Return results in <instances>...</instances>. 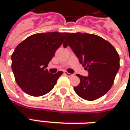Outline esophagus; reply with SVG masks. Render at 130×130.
I'll list each match as a JSON object with an SVG mask.
<instances>
[{"label": "esophagus", "mask_w": 130, "mask_h": 130, "mask_svg": "<svg viewBox=\"0 0 130 130\" xmlns=\"http://www.w3.org/2000/svg\"><path fill=\"white\" fill-rule=\"evenodd\" d=\"M64 74H65V75H67V76H69V77H70V76H74L73 74L69 73V72H64Z\"/></svg>", "instance_id": "1"}]
</instances>
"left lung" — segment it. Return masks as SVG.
Returning a JSON list of instances; mask_svg holds the SVG:
<instances>
[{
  "instance_id": "left-lung-1",
  "label": "left lung",
  "mask_w": 130,
  "mask_h": 130,
  "mask_svg": "<svg viewBox=\"0 0 130 130\" xmlns=\"http://www.w3.org/2000/svg\"><path fill=\"white\" fill-rule=\"evenodd\" d=\"M70 46L88 76L76 74L80 84L74 87L80 98L93 101L104 95L111 88L120 68V58L116 48L98 35L72 32L63 43Z\"/></svg>"
}]
</instances>
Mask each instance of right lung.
<instances>
[{
	"label": "right lung",
	"instance_id": "add662e5",
	"mask_svg": "<svg viewBox=\"0 0 130 130\" xmlns=\"http://www.w3.org/2000/svg\"><path fill=\"white\" fill-rule=\"evenodd\" d=\"M69 32L32 35L21 42L12 55V69L16 82L29 95L40 97L49 93L62 74L49 73L46 68Z\"/></svg>",
	"mask_w": 130,
	"mask_h": 130
}]
</instances>
